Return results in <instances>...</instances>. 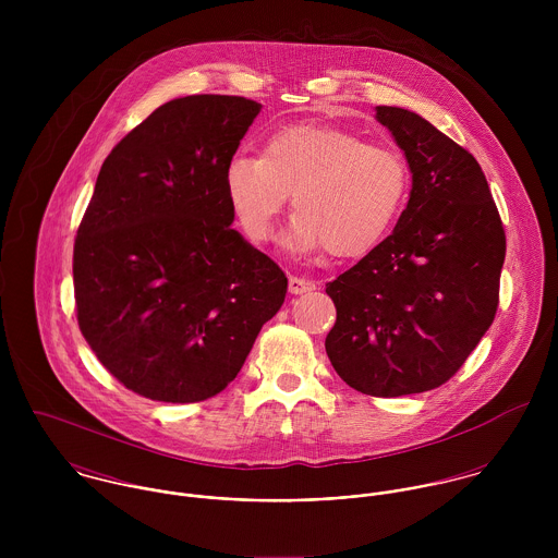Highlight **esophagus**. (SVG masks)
<instances>
[{
  "mask_svg": "<svg viewBox=\"0 0 558 558\" xmlns=\"http://www.w3.org/2000/svg\"><path fill=\"white\" fill-rule=\"evenodd\" d=\"M288 290L290 294H307V292H314L316 290V283L310 281V279H301V277H290L288 281Z\"/></svg>",
  "mask_w": 558,
  "mask_h": 558,
  "instance_id": "1",
  "label": "esophagus"
}]
</instances>
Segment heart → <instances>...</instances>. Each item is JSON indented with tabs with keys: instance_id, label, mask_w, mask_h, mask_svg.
Listing matches in <instances>:
<instances>
[{
	"instance_id": "1",
	"label": "heart",
	"mask_w": 558,
	"mask_h": 558,
	"mask_svg": "<svg viewBox=\"0 0 558 558\" xmlns=\"http://www.w3.org/2000/svg\"><path fill=\"white\" fill-rule=\"evenodd\" d=\"M223 178L248 239H270L292 195L296 215L283 236L286 248L316 253L326 246L337 257H359L383 240L410 182L398 148L324 124L275 131L262 157L234 155Z\"/></svg>"
}]
</instances>
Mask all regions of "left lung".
Returning a JSON list of instances; mask_svg holds the SVG:
<instances>
[{
    "label": "left lung",
    "instance_id": "1",
    "mask_svg": "<svg viewBox=\"0 0 558 558\" xmlns=\"http://www.w3.org/2000/svg\"><path fill=\"white\" fill-rule=\"evenodd\" d=\"M412 173L391 236L326 283L337 322L326 354L339 378L374 398L445 385L498 307L505 230L475 157L401 107H376Z\"/></svg>",
    "mask_w": 558,
    "mask_h": 558
}]
</instances>
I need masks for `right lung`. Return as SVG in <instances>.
I'll list each match as a JSON object with an SVG mask.
<instances>
[{"label": "right lung", "instance_id": "right-lung-1", "mask_svg": "<svg viewBox=\"0 0 558 558\" xmlns=\"http://www.w3.org/2000/svg\"><path fill=\"white\" fill-rule=\"evenodd\" d=\"M262 105L169 100L105 159L75 239L81 332L126 389L193 403L221 393L288 292L232 228L226 165Z\"/></svg>", "mask_w": 558, "mask_h": 558}]
</instances>
